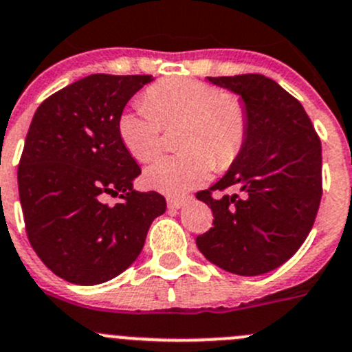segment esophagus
<instances>
[{
	"label": "esophagus",
	"instance_id": "esophagus-1",
	"mask_svg": "<svg viewBox=\"0 0 352 352\" xmlns=\"http://www.w3.org/2000/svg\"><path fill=\"white\" fill-rule=\"evenodd\" d=\"M166 204H168L170 210H180V208L186 204V199L184 197H166Z\"/></svg>",
	"mask_w": 352,
	"mask_h": 352
}]
</instances>
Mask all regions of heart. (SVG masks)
Wrapping results in <instances>:
<instances>
[{
    "label": "heart",
    "mask_w": 352,
    "mask_h": 352,
    "mask_svg": "<svg viewBox=\"0 0 352 352\" xmlns=\"http://www.w3.org/2000/svg\"><path fill=\"white\" fill-rule=\"evenodd\" d=\"M179 124L177 146L182 151L160 156L146 168V182L173 196L203 184L213 166H230L248 138V115L241 101L194 78L151 85L146 103L120 115L118 135L127 151L146 163L162 149L163 127Z\"/></svg>",
    "instance_id": "1"
}]
</instances>
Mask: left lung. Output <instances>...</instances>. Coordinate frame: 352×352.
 <instances>
[{"label":"left lung","instance_id":"obj_1","mask_svg":"<svg viewBox=\"0 0 352 352\" xmlns=\"http://www.w3.org/2000/svg\"><path fill=\"white\" fill-rule=\"evenodd\" d=\"M208 80L241 96L248 138L227 173L196 194L214 218L196 244L221 270L263 275L284 265L315 223L322 199V142L302 104L272 78L242 74ZM228 186L239 192L210 196Z\"/></svg>","mask_w":352,"mask_h":352}]
</instances>
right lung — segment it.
I'll return each instance as SVG.
<instances>
[{
	"mask_svg": "<svg viewBox=\"0 0 352 352\" xmlns=\"http://www.w3.org/2000/svg\"><path fill=\"white\" fill-rule=\"evenodd\" d=\"M151 80L87 75L44 100L30 122L16 173L27 237L72 284H103L127 270L166 210L162 194L134 189L141 168L118 135L125 104ZM107 193L121 203L108 207Z\"/></svg>",
	"mask_w": 352,
	"mask_h": 352,
	"instance_id": "obj_1",
	"label": "right lung"
}]
</instances>
